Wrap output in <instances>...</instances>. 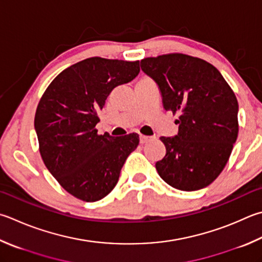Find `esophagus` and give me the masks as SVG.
<instances>
[{"label": "esophagus", "mask_w": 262, "mask_h": 262, "mask_svg": "<svg viewBox=\"0 0 262 262\" xmlns=\"http://www.w3.org/2000/svg\"><path fill=\"white\" fill-rule=\"evenodd\" d=\"M152 139L151 137L148 136H140V144H147L148 141H150Z\"/></svg>", "instance_id": "1"}]
</instances>
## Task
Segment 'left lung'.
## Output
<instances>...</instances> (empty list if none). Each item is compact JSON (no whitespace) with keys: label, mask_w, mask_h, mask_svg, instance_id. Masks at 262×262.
Instances as JSON below:
<instances>
[{"label":"left lung","mask_w":262,"mask_h":262,"mask_svg":"<svg viewBox=\"0 0 262 262\" xmlns=\"http://www.w3.org/2000/svg\"><path fill=\"white\" fill-rule=\"evenodd\" d=\"M141 70L159 85L163 107L179 114L174 137H161L166 154L156 170L176 189L192 191L224 170L238 135V102L221 73L182 53L145 58Z\"/></svg>","instance_id":"left-lung-1"}]
</instances>
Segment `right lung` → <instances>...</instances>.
<instances>
[{"label": "right lung", "mask_w": 262, "mask_h": 262, "mask_svg": "<svg viewBox=\"0 0 262 262\" xmlns=\"http://www.w3.org/2000/svg\"><path fill=\"white\" fill-rule=\"evenodd\" d=\"M139 61L88 58L54 78L38 102L34 126L44 164L63 189L96 202L114 189L139 135H98V112L113 89L131 82Z\"/></svg>", "instance_id": "1"}]
</instances>
